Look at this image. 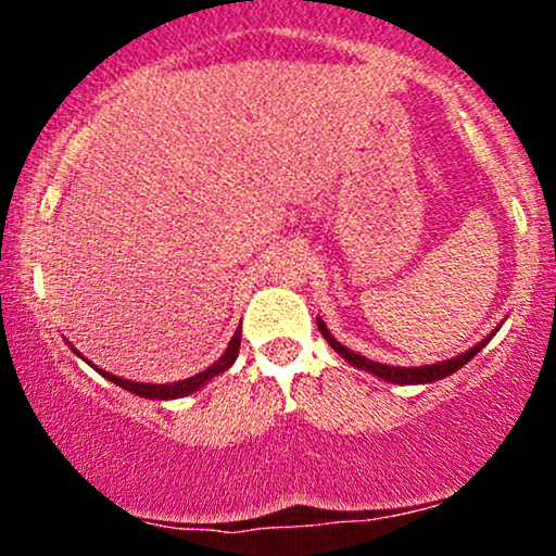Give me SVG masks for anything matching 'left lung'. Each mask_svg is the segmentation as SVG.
Masks as SVG:
<instances>
[{"label":"left lung","instance_id":"obj_1","mask_svg":"<svg viewBox=\"0 0 556 556\" xmlns=\"http://www.w3.org/2000/svg\"><path fill=\"white\" fill-rule=\"evenodd\" d=\"M318 331L324 334V340L331 344V350L334 353H340L344 361L353 363L355 368H363V371H371L374 376H379V379L384 381H392V384H429V381H437V379H444V376L455 374L457 368H463L465 363L473 358L476 353H481V348H486L489 337L483 340L481 344H476V348H470L468 353L457 355V358L452 361H442V363H433V366H420V368H400V366H384V363H374L368 358H363V355L353 353V350H348L344 344H340L334 340V337L329 334V329L324 327V321L318 318Z\"/></svg>","mask_w":556,"mask_h":556}]
</instances>
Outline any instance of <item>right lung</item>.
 I'll list each match as a JSON object with an SVG mask.
<instances>
[{
	"label": "right lung",
	"instance_id": "obj_1",
	"mask_svg": "<svg viewBox=\"0 0 556 556\" xmlns=\"http://www.w3.org/2000/svg\"><path fill=\"white\" fill-rule=\"evenodd\" d=\"M238 350H240V329L235 331V337H232V340H229V344H227V353L222 355V358L216 361L214 366H208L206 371L190 376V379L175 381V384H138V381L119 379V376H112V374H106V371H99V374H104L106 379L114 381V384H117V387L127 389V392L140 394V397H149V400H175V397H185V394L195 392V389L206 384L208 379H214V376H219L222 371H227V368L235 363V358H238Z\"/></svg>",
	"mask_w": 556,
	"mask_h": 556
}]
</instances>
